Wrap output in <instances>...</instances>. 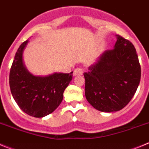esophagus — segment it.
Instances as JSON below:
<instances>
[{
    "label": "esophagus",
    "mask_w": 149,
    "mask_h": 149,
    "mask_svg": "<svg viewBox=\"0 0 149 149\" xmlns=\"http://www.w3.org/2000/svg\"><path fill=\"white\" fill-rule=\"evenodd\" d=\"M83 69L81 68H76L74 70V75H81L83 74Z\"/></svg>",
    "instance_id": "1"
}]
</instances>
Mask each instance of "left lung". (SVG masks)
<instances>
[{
	"label": "left lung",
	"mask_w": 149,
	"mask_h": 149,
	"mask_svg": "<svg viewBox=\"0 0 149 149\" xmlns=\"http://www.w3.org/2000/svg\"><path fill=\"white\" fill-rule=\"evenodd\" d=\"M116 37L114 48L104 51L84 73L86 100L101 112L124 108L140 81L141 67L134 45L121 36Z\"/></svg>",
	"instance_id": "obj_1"
}]
</instances>
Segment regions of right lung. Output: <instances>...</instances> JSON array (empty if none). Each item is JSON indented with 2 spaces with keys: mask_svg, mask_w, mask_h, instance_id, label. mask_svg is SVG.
<instances>
[{
  "mask_svg": "<svg viewBox=\"0 0 149 149\" xmlns=\"http://www.w3.org/2000/svg\"><path fill=\"white\" fill-rule=\"evenodd\" d=\"M28 40L18 48L10 72L11 93L18 107L28 115L42 118L54 111L63 101V93L72 80V73H54L45 77L34 76L22 60Z\"/></svg>",
  "mask_w": 149,
  "mask_h": 149,
  "instance_id": "right-lung-1",
  "label": "right lung"
}]
</instances>
